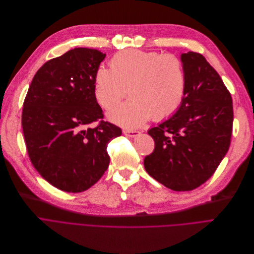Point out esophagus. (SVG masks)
Masks as SVG:
<instances>
[{
  "label": "esophagus",
  "mask_w": 254,
  "mask_h": 254,
  "mask_svg": "<svg viewBox=\"0 0 254 254\" xmlns=\"http://www.w3.org/2000/svg\"><path fill=\"white\" fill-rule=\"evenodd\" d=\"M124 134L128 137H135L137 135H139L140 132L137 130H124Z\"/></svg>",
  "instance_id": "34e87169"
}]
</instances>
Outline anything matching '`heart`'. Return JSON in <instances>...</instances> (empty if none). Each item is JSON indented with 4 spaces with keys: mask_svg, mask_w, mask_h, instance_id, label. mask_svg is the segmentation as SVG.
I'll list each match as a JSON object with an SVG mask.
<instances>
[{
    "mask_svg": "<svg viewBox=\"0 0 254 254\" xmlns=\"http://www.w3.org/2000/svg\"><path fill=\"white\" fill-rule=\"evenodd\" d=\"M110 67L99 66L95 71L94 94L98 103L111 110L128 90L132 95L108 113L115 124L135 128L152 117L162 121L175 115L182 104L186 73L182 60L176 55L126 50L113 57Z\"/></svg>",
    "mask_w": 254,
    "mask_h": 254,
    "instance_id": "b5f03b06",
    "label": "heart"
}]
</instances>
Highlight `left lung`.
Instances as JSON below:
<instances>
[{"label":"left lung","instance_id":"1","mask_svg":"<svg viewBox=\"0 0 254 254\" xmlns=\"http://www.w3.org/2000/svg\"><path fill=\"white\" fill-rule=\"evenodd\" d=\"M186 91L175 115L148 133L155 141L146 156L147 173L165 187L189 191L208 181L226 155L233 131V100L200 54L181 55Z\"/></svg>","mask_w":254,"mask_h":254}]
</instances>
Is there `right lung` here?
Listing matches in <instances>:
<instances>
[{"label":"right lung","instance_id":"right-lung-1","mask_svg":"<svg viewBox=\"0 0 254 254\" xmlns=\"http://www.w3.org/2000/svg\"><path fill=\"white\" fill-rule=\"evenodd\" d=\"M105 54L77 47L47 61L30 84L21 125L33 166L54 187L82 192L110 164L107 144L122 134L102 121L94 94L95 71ZM100 121L96 127H89Z\"/></svg>","mask_w":254,"mask_h":254}]
</instances>
